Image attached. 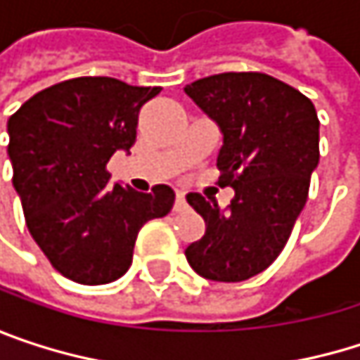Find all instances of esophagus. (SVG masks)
Returning <instances> with one entry per match:
<instances>
[{"instance_id": "34e87169", "label": "esophagus", "mask_w": 360, "mask_h": 360, "mask_svg": "<svg viewBox=\"0 0 360 360\" xmlns=\"http://www.w3.org/2000/svg\"><path fill=\"white\" fill-rule=\"evenodd\" d=\"M187 208V202H185V193L183 191H177V198H175V210L181 212V210H185Z\"/></svg>"}]
</instances>
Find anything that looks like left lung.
<instances>
[{
  "mask_svg": "<svg viewBox=\"0 0 360 360\" xmlns=\"http://www.w3.org/2000/svg\"><path fill=\"white\" fill-rule=\"evenodd\" d=\"M185 94L223 133L219 185L233 187L227 210L187 193L206 231L187 246L191 269L212 281H244L262 273L290 240L319 165V118L313 102L264 72H221Z\"/></svg>",
  "mask_w": 360,
  "mask_h": 360,
  "instance_id": "1",
  "label": "left lung"
}]
</instances>
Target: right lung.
<instances>
[{"label": "right lung", "mask_w": 360, "mask_h": 360, "mask_svg": "<svg viewBox=\"0 0 360 360\" xmlns=\"http://www.w3.org/2000/svg\"><path fill=\"white\" fill-rule=\"evenodd\" d=\"M160 87L79 77L35 94L8 120V156L27 227L51 266L83 283L127 273L139 229L175 204L169 185L150 193L110 185L106 165L129 152L137 116Z\"/></svg>", "instance_id": "obj_1"}]
</instances>
